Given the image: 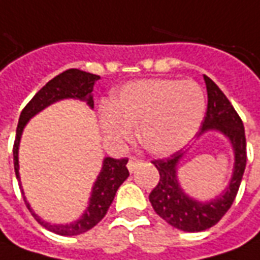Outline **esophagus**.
Instances as JSON below:
<instances>
[{"instance_id": "obj_1", "label": "esophagus", "mask_w": 260, "mask_h": 260, "mask_svg": "<svg viewBox=\"0 0 260 260\" xmlns=\"http://www.w3.org/2000/svg\"><path fill=\"white\" fill-rule=\"evenodd\" d=\"M141 163H142V160H139V159H136V157H131L129 160H128V165H126V166H128V169H129V172H134V170H135Z\"/></svg>"}]
</instances>
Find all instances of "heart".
Segmentation results:
<instances>
[{"instance_id": "1", "label": "heart", "mask_w": 260, "mask_h": 260, "mask_svg": "<svg viewBox=\"0 0 260 260\" xmlns=\"http://www.w3.org/2000/svg\"><path fill=\"white\" fill-rule=\"evenodd\" d=\"M206 95L193 80L153 79L125 84L101 112V126L114 142L138 139L149 153L166 156L183 148L200 128Z\"/></svg>"}]
</instances>
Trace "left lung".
Masks as SVG:
<instances>
[{
    "mask_svg": "<svg viewBox=\"0 0 260 260\" xmlns=\"http://www.w3.org/2000/svg\"><path fill=\"white\" fill-rule=\"evenodd\" d=\"M208 104L201 132L208 129L221 131L231 141L235 152L234 174L224 193L210 203H199L190 199L180 188L177 181V163L184 155V150H177L173 155L152 160L159 170L160 179L157 186L149 194V201L156 214L174 228L187 232H200L211 228L231 208L242 181L246 166V138L244 122L232 107L230 100L210 77L204 76Z\"/></svg>",
    "mask_w": 260,
    "mask_h": 260,
    "instance_id": "8db88e82",
    "label": "left lung"
}]
</instances>
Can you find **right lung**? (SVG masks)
<instances>
[{"label":"right lung","instance_id":"1","mask_svg":"<svg viewBox=\"0 0 260 260\" xmlns=\"http://www.w3.org/2000/svg\"><path fill=\"white\" fill-rule=\"evenodd\" d=\"M99 79L100 76H97V74L87 73V72H83L79 69H69L59 76H56L49 83H46L32 97L28 104L25 105V108L21 112L19 121H18L15 142H14V149H12V152H14V169H15L18 180H19V165H18L19 139H21L22 131L29 121V118L34 117L35 114L43 110L45 107H48L49 104L63 99L83 100V101H87V104L92 108L94 107V100L91 97L92 86ZM126 163H128V157H125V159L105 157L103 169H101L97 181L94 183V187H92L90 204L87 207L86 212L81 215V218L76 222L67 225H50L39 218L35 212L29 208L26 200H25V204L29 208L30 214L35 217L36 221L49 231L54 232L57 235H63V237L80 235L83 232L91 230L92 226H95L105 217V214L111 206L112 200L115 197L117 190L129 176V172L126 169Z\"/></svg>","mask_w":260,"mask_h":260}]
</instances>
